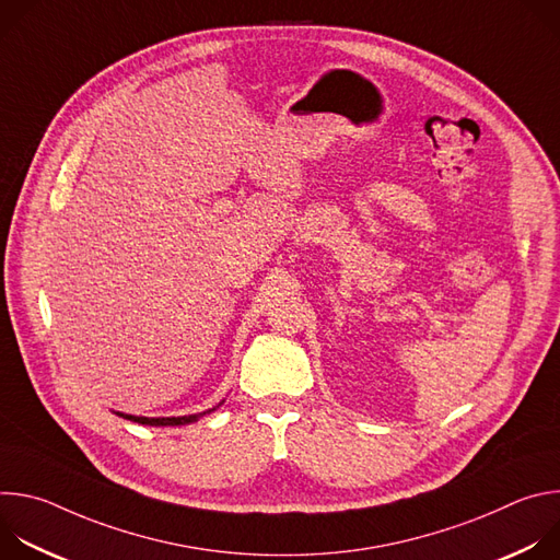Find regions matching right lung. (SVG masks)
<instances>
[{
    "instance_id": "1",
    "label": "right lung",
    "mask_w": 560,
    "mask_h": 560,
    "mask_svg": "<svg viewBox=\"0 0 560 560\" xmlns=\"http://www.w3.org/2000/svg\"><path fill=\"white\" fill-rule=\"evenodd\" d=\"M219 406H223V401H221ZM219 406H214V408H210V410H206V412L186 415V417H135V415H124V412H115V415L121 417V419H126V421L139 423V425H154V428H168V425H173V428H175V425H190V423L199 421L201 417L214 412Z\"/></svg>"
}]
</instances>
